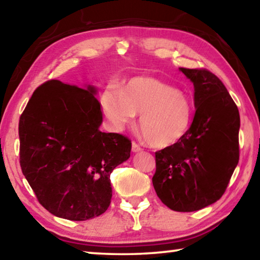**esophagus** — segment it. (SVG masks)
I'll return each mask as SVG.
<instances>
[{
  "label": "esophagus",
  "mask_w": 260,
  "mask_h": 260,
  "mask_svg": "<svg viewBox=\"0 0 260 260\" xmlns=\"http://www.w3.org/2000/svg\"><path fill=\"white\" fill-rule=\"evenodd\" d=\"M141 150H142V147L139 146V144L136 143V142L132 143V151H133V152H139Z\"/></svg>",
  "instance_id": "1"
}]
</instances>
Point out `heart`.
Instances as JSON below:
<instances>
[{
	"label": "heart",
	"instance_id": "1",
	"mask_svg": "<svg viewBox=\"0 0 260 260\" xmlns=\"http://www.w3.org/2000/svg\"><path fill=\"white\" fill-rule=\"evenodd\" d=\"M105 116L117 128L140 113V128L152 147L166 148L181 141L190 128L192 104L186 95L158 79L139 77L121 88L109 87L102 95Z\"/></svg>",
	"mask_w": 260,
	"mask_h": 260
}]
</instances>
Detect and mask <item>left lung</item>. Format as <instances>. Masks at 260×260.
<instances>
[{
    "instance_id": "obj_1",
    "label": "left lung",
    "mask_w": 260,
    "mask_h": 260,
    "mask_svg": "<svg viewBox=\"0 0 260 260\" xmlns=\"http://www.w3.org/2000/svg\"><path fill=\"white\" fill-rule=\"evenodd\" d=\"M195 88V117L186 136L156 151L152 184L167 208L191 212L217 202L239 162L240 113L212 72L180 68Z\"/></svg>"
}]
</instances>
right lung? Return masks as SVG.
Returning a JSON list of instances; mask_svg holds the SVG:
<instances>
[{"label": "right lung", "mask_w": 260, "mask_h": 260, "mask_svg": "<svg viewBox=\"0 0 260 260\" xmlns=\"http://www.w3.org/2000/svg\"><path fill=\"white\" fill-rule=\"evenodd\" d=\"M94 87L49 80L34 90L19 119V162L43 208L83 221L108 210L110 174L131 156L125 135L103 133Z\"/></svg>", "instance_id": "right-lung-1"}]
</instances>
